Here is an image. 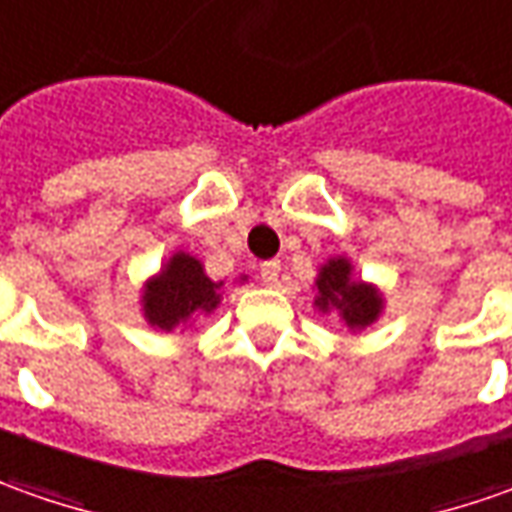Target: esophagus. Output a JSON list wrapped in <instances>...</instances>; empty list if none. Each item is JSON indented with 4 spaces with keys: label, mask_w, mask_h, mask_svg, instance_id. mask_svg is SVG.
Wrapping results in <instances>:
<instances>
[{
    "label": "esophagus",
    "mask_w": 512,
    "mask_h": 512,
    "mask_svg": "<svg viewBox=\"0 0 512 512\" xmlns=\"http://www.w3.org/2000/svg\"><path fill=\"white\" fill-rule=\"evenodd\" d=\"M277 277H280V263H277V260H266V263L260 266V280H263V286H277Z\"/></svg>",
    "instance_id": "1"
}]
</instances>
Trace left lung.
Masks as SVG:
<instances>
[{
  "label": "left lung",
  "mask_w": 512,
  "mask_h": 512,
  "mask_svg": "<svg viewBox=\"0 0 512 512\" xmlns=\"http://www.w3.org/2000/svg\"><path fill=\"white\" fill-rule=\"evenodd\" d=\"M314 309L334 314L351 334H360L374 326L385 311V294L377 283L362 280L351 257L334 255L320 263L314 277Z\"/></svg>",
  "instance_id": "obj_1"
}]
</instances>
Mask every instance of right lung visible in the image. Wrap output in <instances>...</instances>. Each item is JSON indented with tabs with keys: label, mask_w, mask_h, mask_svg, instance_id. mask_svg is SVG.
I'll return each mask as SVG.
<instances>
[{
	"label": "right lung",
	"mask_w": 512,
	"mask_h": 512,
	"mask_svg": "<svg viewBox=\"0 0 512 512\" xmlns=\"http://www.w3.org/2000/svg\"><path fill=\"white\" fill-rule=\"evenodd\" d=\"M249 277L240 274L235 283H246ZM223 280H212L203 263L184 249L172 252L161 263V269L150 274L138 294L141 317L161 334L175 328H186L195 317L212 314L223 300Z\"/></svg>",
	"instance_id": "1"
}]
</instances>
